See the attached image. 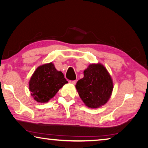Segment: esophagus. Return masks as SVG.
<instances>
[{"mask_svg":"<svg viewBox=\"0 0 148 148\" xmlns=\"http://www.w3.org/2000/svg\"><path fill=\"white\" fill-rule=\"evenodd\" d=\"M69 83H70L71 84H72V85H75L76 82V81H74V80H73V81L71 80V81H69Z\"/></svg>","mask_w":148,"mask_h":148,"instance_id":"obj_1","label":"esophagus"}]
</instances>
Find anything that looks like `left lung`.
<instances>
[{"label": "left lung", "instance_id": "8db88e82", "mask_svg": "<svg viewBox=\"0 0 148 148\" xmlns=\"http://www.w3.org/2000/svg\"><path fill=\"white\" fill-rule=\"evenodd\" d=\"M77 81L76 88L81 99L88 108H97L107 103L113 90V81L101 63L90 64Z\"/></svg>", "mask_w": 148, "mask_h": 148}]
</instances>
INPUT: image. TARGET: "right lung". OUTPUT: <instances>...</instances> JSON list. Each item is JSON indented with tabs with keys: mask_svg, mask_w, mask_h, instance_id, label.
Returning a JSON list of instances; mask_svg holds the SVG:
<instances>
[{
	"mask_svg": "<svg viewBox=\"0 0 148 148\" xmlns=\"http://www.w3.org/2000/svg\"><path fill=\"white\" fill-rule=\"evenodd\" d=\"M67 83L62 72L58 71L53 63H49L36 69L29 82V88L34 100L45 103Z\"/></svg>",
	"mask_w": 148,
	"mask_h": 148,
	"instance_id": "obj_1",
	"label": "right lung"
}]
</instances>
